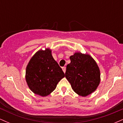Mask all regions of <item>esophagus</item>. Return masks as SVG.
Instances as JSON below:
<instances>
[{
  "label": "esophagus",
  "mask_w": 123,
  "mask_h": 123,
  "mask_svg": "<svg viewBox=\"0 0 123 123\" xmlns=\"http://www.w3.org/2000/svg\"><path fill=\"white\" fill-rule=\"evenodd\" d=\"M62 69L63 72L65 73V72H66V68L65 67V66H63V67H62Z\"/></svg>",
  "instance_id": "obj_1"
}]
</instances>
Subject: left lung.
<instances>
[{"label": "left lung", "mask_w": 123, "mask_h": 123, "mask_svg": "<svg viewBox=\"0 0 123 123\" xmlns=\"http://www.w3.org/2000/svg\"><path fill=\"white\" fill-rule=\"evenodd\" d=\"M65 77L73 91L82 97L94 92L100 82V71L94 59L88 54L76 53L70 57Z\"/></svg>", "instance_id": "obj_1"}]
</instances>
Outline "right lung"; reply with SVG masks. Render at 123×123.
Segmentation results:
<instances>
[{
    "mask_svg": "<svg viewBox=\"0 0 123 123\" xmlns=\"http://www.w3.org/2000/svg\"><path fill=\"white\" fill-rule=\"evenodd\" d=\"M64 77V73L49 49L37 51L26 66L25 78L29 88L42 97L53 92Z\"/></svg>",
    "mask_w": 123,
    "mask_h": 123,
    "instance_id": "obj_1",
    "label": "right lung"
}]
</instances>
